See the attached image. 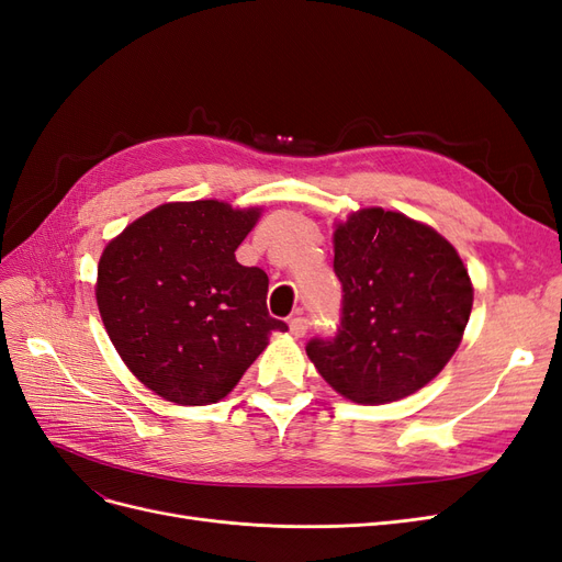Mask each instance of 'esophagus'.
Segmentation results:
<instances>
[{
	"mask_svg": "<svg viewBox=\"0 0 562 562\" xmlns=\"http://www.w3.org/2000/svg\"><path fill=\"white\" fill-rule=\"evenodd\" d=\"M288 326H291V333L295 337H302V335H307V330H310V318L307 316H293L291 321H288Z\"/></svg>",
	"mask_w": 562,
	"mask_h": 562,
	"instance_id": "34e87169",
	"label": "esophagus"
}]
</instances>
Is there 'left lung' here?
I'll return each mask as SVG.
<instances>
[{"label": "left lung", "mask_w": 562, "mask_h": 562, "mask_svg": "<svg viewBox=\"0 0 562 562\" xmlns=\"http://www.w3.org/2000/svg\"><path fill=\"white\" fill-rule=\"evenodd\" d=\"M342 310L307 356L321 378L363 405L415 394L446 368L469 323L473 288L457 250L403 213L363 209L335 229Z\"/></svg>", "instance_id": "8db88e82"}]
</instances>
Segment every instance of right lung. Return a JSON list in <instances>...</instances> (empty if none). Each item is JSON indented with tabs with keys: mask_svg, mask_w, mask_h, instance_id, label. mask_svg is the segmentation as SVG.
<instances>
[{
	"mask_svg": "<svg viewBox=\"0 0 562 562\" xmlns=\"http://www.w3.org/2000/svg\"><path fill=\"white\" fill-rule=\"evenodd\" d=\"M260 217L223 201L164 203L103 250L95 300L114 349L161 398L209 405L225 398L271 333L269 279L234 250Z\"/></svg>",
	"mask_w": 562,
	"mask_h": 562,
	"instance_id": "obj_1",
	"label": "right lung"
}]
</instances>
